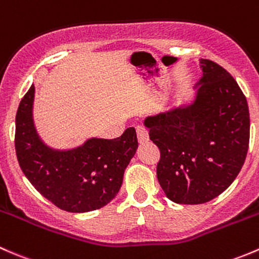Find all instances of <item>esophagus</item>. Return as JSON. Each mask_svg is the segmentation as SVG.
<instances>
[{"instance_id": "34e87169", "label": "esophagus", "mask_w": 259, "mask_h": 259, "mask_svg": "<svg viewBox=\"0 0 259 259\" xmlns=\"http://www.w3.org/2000/svg\"><path fill=\"white\" fill-rule=\"evenodd\" d=\"M136 132H137L138 142H140V143L148 142L149 136H148V131L147 130H145L143 127H137V128H136Z\"/></svg>"}]
</instances>
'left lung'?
Masks as SVG:
<instances>
[{
    "label": "left lung",
    "mask_w": 259,
    "mask_h": 259,
    "mask_svg": "<svg viewBox=\"0 0 259 259\" xmlns=\"http://www.w3.org/2000/svg\"><path fill=\"white\" fill-rule=\"evenodd\" d=\"M194 101L145 119L159 148L157 178L170 201L201 204L232 185L246 159L249 111L236 79L220 65L199 60Z\"/></svg>",
    "instance_id": "8db88e82"
}]
</instances>
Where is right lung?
I'll return each mask as SVG.
<instances>
[{"mask_svg": "<svg viewBox=\"0 0 259 259\" xmlns=\"http://www.w3.org/2000/svg\"><path fill=\"white\" fill-rule=\"evenodd\" d=\"M33 100L32 84L16 114V154L27 180L45 198L67 212H91L110 203L137 151L136 130L127 128L114 140L90 138L76 148L53 149L34 127Z\"/></svg>", "mask_w": 259, "mask_h": 259, "instance_id": "right-lung-1", "label": "right lung"}]
</instances>
